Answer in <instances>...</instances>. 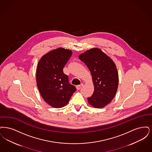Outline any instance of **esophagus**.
Instances as JSON below:
<instances>
[{
  "label": "esophagus",
  "instance_id": "obj_1",
  "mask_svg": "<svg viewBox=\"0 0 152 152\" xmlns=\"http://www.w3.org/2000/svg\"><path fill=\"white\" fill-rule=\"evenodd\" d=\"M83 86V84H80V85H78V86H76V88H77V90H79V89H80Z\"/></svg>",
  "mask_w": 152,
  "mask_h": 152
}]
</instances>
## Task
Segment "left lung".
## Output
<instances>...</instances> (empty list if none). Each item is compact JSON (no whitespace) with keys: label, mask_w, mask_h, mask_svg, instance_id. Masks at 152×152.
<instances>
[{"label":"left lung","mask_w":152,"mask_h":152,"mask_svg":"<svg viewBox=\"0 0 152 152\" xmlns=\"http://www.w3.org/2000/svg\"><path fill=\"white\" fill-rule=\"evenodd\" d=\"M90 71L94 91L88 98V103L100 108L108 104L113 99L119 85V75L114 62L99 48H94L79 56Z\"/></svg>","instance_id":"1"}]
</instances>
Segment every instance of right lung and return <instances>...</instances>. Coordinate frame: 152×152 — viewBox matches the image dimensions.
I'll use <instances>...</instances> for the list:
<instances>
[{
    "label": "right lung",
    "instance_id": "right-lung-1",
    "mask_svg": "<svg viewBox=\"0 0 152 152\" xmlns=\"http://www.w3.org/2000/svg\"><path fill=\"white\" fill-rule=\"evenodd\" d=\"M72 55V50L59 48L44 55L37 65L36 82L40 94L49 105L54 108L66 106L76 91L63 72Z\"/></svg>",
    "mask_w": 152,
    "mask_h": 152
}]
</instances>
